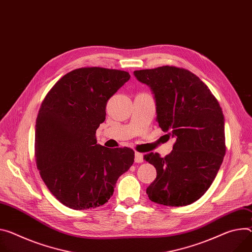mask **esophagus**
Instances as JSON below:
<instances>
[{
  "mask_svg": "<svg viewBox=\"0 0 252 252\" xmlns=\"http://www.w3.org/2000/svg\"><path fill=\"white\" fill-rule=\"evenodd\" d=\"M134 162L135 163H142V162H144V156H143V154H141L139 152H135V154H134Z\"/></svg>",
  "mask_w": 252,
  "mask_h": 252,
  "instance_id": "obj_1",
  "label": "esophagus"
}]
</instances>
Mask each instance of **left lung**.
<instances>
[{
    "label": "left lung",
    "instance_id": "left-lung-1",
    "mask_svg": "<svg viewBox=\"0 0 252 252\" xmlns=\"http://www.w3.org/2000/svg\"><path fill=\"white\" fill-rule=\"evenodd\" d=\"M133 74L152 88L158 126L175 139L165 158L157 153L144 156L157 170L148 197L172 207L189 205L209 189L223 162L222 108L208 86L185 68L166 65Z\"/></svg>",
    "mask_w": 252,
    "mask_h": 252
}]
</instances>
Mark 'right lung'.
<instances>
[{
	"instance_id": "add662e5",
	"label": "right lung",
	"mask_w": 252,
	"mask_h": 252,
	"mask_svg": "<svg viewBox=\"0 0 252 252\" xmlns=\"http://www.w3.org/2000/svg\"><path fill=\"white\" fill-rule=\"evenodd\" d=\"M130 78L128 72L82 67L49 90L36 120L35 159L51 194L66 207L87 210L105 204L118 179L133 164L130 148L96 144L107 100Z\"/></svg>"
}]
</instances>
